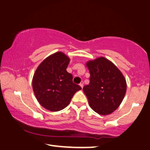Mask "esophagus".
I'll use <instances>...</instances> for the list:
<instances>
[{"label": "esophagus", "mask_w": 150, "mask_h": 150, "mask_svg": "<svg viewBox=\"0 0 150 150\" xmlns=\"http://www.w3.org/2000/svg\"><path fill=\"white\" fill-rule=\"evenodd\" d=\"M79 85H80V87L82 88H83V82H81V83H80V84H79Z\"/></svg>", "instance_id": "34e87169"}]
</instances>
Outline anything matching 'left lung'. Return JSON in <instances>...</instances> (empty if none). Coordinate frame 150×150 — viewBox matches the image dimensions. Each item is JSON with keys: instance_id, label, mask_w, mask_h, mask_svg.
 <instances>
[{"instance_id": "left-lung-1", "label": "left lung", "mask_w": 150, "mask_h": 150, "mask_svg": "<svg viewBox=\"0 0 150 150\" xmlns=\"http://www.w3.org/2000/svg\"><path fill=\"white\" fill-rule=\"evenodd\" d=\"M90 83L83 86L91 108L101 115L115 111L125 96L127 83L120 71L109 60L99 57L87 62Z\"/></svg>"}]
</instances>
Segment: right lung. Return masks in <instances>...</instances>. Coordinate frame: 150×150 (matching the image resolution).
Here are the masks:
<instances>
[{
  "label": "right lung",
  "instance_id": "right-lung-1",
  "mask_svg": "<svg viewBox=\"0 0 150 150\" xmlns=\"http://www.w3.org/2000/svg\"><path fill=\"white\" fill-rule=\"evenodd\" d=\"M70 59L61 52L47 57L37 68L32 86L39 103L51 111L64 109L77 91L82 89L73 83L67 71Z\"/></svg>",
  "mask_w": 150,
  "mask_h": 150
}]
</instances>
